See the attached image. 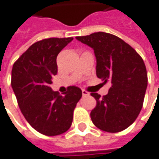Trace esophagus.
<instances>
[{"mask_svg": "<svg viewBox=\"0 0 159 159\" xmlns=\"http://www.w3.org/2000/svg\"><path fill=\"white\" fill-rule=\"evenodd\" d=\"M82 94H83V96H88V95H90V93L85 90H82Z\"/></svg>", "mask_w": 159, "mask_h": 159, "instance_id": "obj_1", "label": "esophagus"}]
</instances>
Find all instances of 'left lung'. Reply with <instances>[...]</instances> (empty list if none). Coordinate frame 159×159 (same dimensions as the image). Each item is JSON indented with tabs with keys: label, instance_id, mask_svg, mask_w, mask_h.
Masks as SVG:
<instances>
[{
	"label": "left lung",
	"instance_id": "left-lung-1",
	"mask_svg": "<svg viewBox=\"0 0 159 159\" xmlns=\"http://www.w3.org/2000/svg\"><path fill=\"white\" fill-rule=\"evenodd\" d=\"M76 39L93 48L97 76L104 84H112L106 96L90 94L97 101L91 120L103 131L120 132L136 120L143 107L148 84L143 60L128 43L110 33L94 32Z\"/></svg>",
	"mask_w": 159,
	"mask_h": 159
}]
</instances>
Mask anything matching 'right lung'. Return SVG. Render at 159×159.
Masks as SVG:
<instances>
[{
	"instance_id": "add662e5",
	"label": "right lung",
	"mask_w": 159,
	"mask_h": 159,
	"mask_svg": "<svg viewBox=\"0 0 159 159\" xmlns=\"http://www.w3.org/2000/svg\"><path fill=\"white\" fill-rule=\"evenodd\" d=\"M73 38H50L32 44L14 63L11 86L20 110L33 129L54 136L65 133L73 120L82 90L69 86L63 96L50 87L57 74L56 58Z\"/></svg>"
}]
</instances>
